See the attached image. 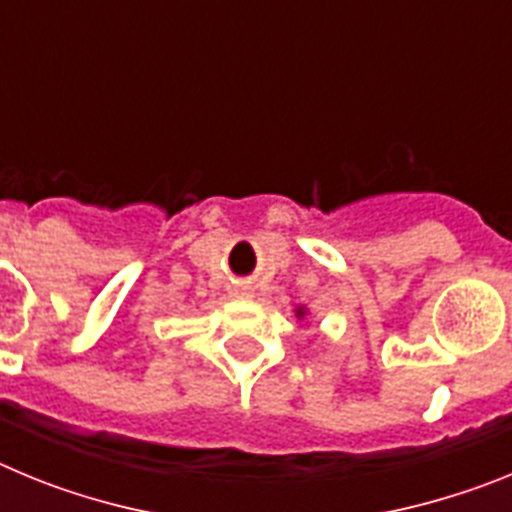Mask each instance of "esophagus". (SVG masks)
Segmentation results:
<instances>
[{
    "label": "esophagus",
    "instance_id": "obj_1",
    "mask_svg": "<svg viewBox=\"0 0 512 512\" xmlns=\"http://www.w3.org/2000/svg\"><path fill=\"white\" fill-rule=\"evenodd\" d=\"M235 295H238V297H253V292L248 287H238V289H235Z\"/></svg>",
    "mask_w": 512,
    "mask_h": 512
}]
</instances>
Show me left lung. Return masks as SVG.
<instances>
[{
    "instance_id": "8db88e82",
    "label": "left lung",
    "mask_w": 512,
    "mask_h": 512,
    "mask_svg": "<svg viewBox=\"0 0 512 512\" xmlns=\"http://www.w3.org/2000/svg\"><path fill=\"white\" fill-rule=\"evenodd\" d=\"M295 315H297V320H305L307 315H310V310H307L305 305H297V307H295Z\"/></svg>"
}]
</instances>
